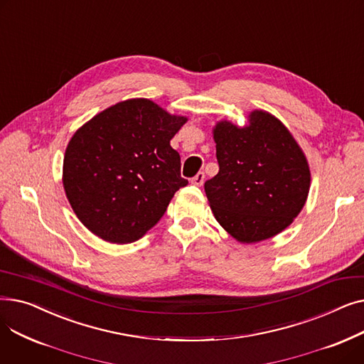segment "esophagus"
I'll list each match as a JSON object with an SVG mask.
<instances>
[{
    "mask_svg": "<svg viewBox=\"0 0 364 364\" xmlns=\"http://www.w3.org/2000/svg\"><path fill=\"white\" fill-rule=\"evenodd\" d=\"M203 181H205V172H202V171H199L198 174L192 180H190V183H192L193 186H202Z\"/></svg>",
    "mask_w": 364,
    "mask_h": 364,
    "instance_id": "1",
    "label": "esophagus"
}]
</instances>
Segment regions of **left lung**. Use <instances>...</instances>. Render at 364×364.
<instances>
[{"instance_id":"1","label":"left lung","mask_w":364,"mask_h":364,"mask_svg":"<svg viewBox=\"0 0 364 364\" xmlns=\"http://www.w3.org/2000/svg\"><path fill=\"white\" fill-rule=\"evenodd\" d=\"M218 174L205 183L215 220L240 243L267 240L291 225L310 192V166L291 131L265 110L245 127L215 124Z\"/></svg>"}]
</instances>
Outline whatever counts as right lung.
Returning a JSON list of instances; mask_svg holds the SVG:
<instances>
[{
  "label": "right lung",
  "instance_id": "right-lung-1",
  "mask_svg": "<svg viewBox=\"0 0 364 364\" xmlns=\"http://www.w3.org/2000/svg\"><path fill=\"white\" fill-rule=\"evenodd\" d=\"M187 122L147 99L92 117L72 136L63 187L76 217L110 243H131L155 225L180 187V155L169 141Z\"/></svg>",
  "mask_w": 364,
  "mask_h": 364
}]
</instances>
